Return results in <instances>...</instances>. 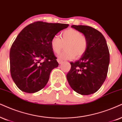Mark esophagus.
<instances>
[{"label": "esophagus", "mask_w": 122, "mask_h": 122, "mask_svg": "<svg viewBox=\"0 0 122 122\" xmlns=\"http://www.w3.org/2000/svg\"><path fill=\"white\" fill-rule=\"evenodd\" d=\"M57 62H58V64H61L63 62V61H62V60H60V59H57Z\"/></svg>", "instance_id": "obj_1"}]
</instances>
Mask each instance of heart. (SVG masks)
Wrapping results in <instances>:
<instances>
[{
	"instance_id": "obj_1",
	"label": "heart",
	"mask_w": 122,
	"mask_h": 122,
	"mask_svg": "<svg viewBox=\"0 0 122 122\" xmlns=\"http://www.w3.org/2000/svg\"><path fill=\"white\" fill-rule=\"evenodd\" d=\"M51 46L53 52L58 54L65 45V50L59 55L63 60L72 59L75 57H79L84 55L87 50V39L81 32L73 29L65 30L61 34V39L55 36L51 40Z\"/></svg>"
}]
</instances>
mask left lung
<instances>
[{
	"mask_svg": "<svg viewBox=\"0 0 122 122\" xmlns=\"http://www.w3.org/2000/svg\"><path fill=\"white\" fill-rule=\"evenodd\" d=\"M71 27L83 34L88 48L79 60L70 62L66 78L74 91L89 95L97 91L106 79L110 62L108 47L104 35L96 29L85 25Z\"/></svg>",
	"mask_w": 122,
	"mask_h": 122,
	"instance_id": "1",
	"label": "left lung"
}]
</instances>
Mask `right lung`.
Instances as JSON below:
<instances>
[{"label":"right lung","instance_id":"obj_1","mask_svg":"<svg viewBox=\"0 0 122 122\" xmlns=\"http://www.w3.org/2000/svg\"><path fill=\"white\" fill-rule=\"evenodd\" d=\"M68 24L37 21L26 26L10 48V71L20 90L35 93L48 81L51 72L58 64L51 46V40Z\"/></svg>","mask_w":122,"mask_h":122}]
</instances>
